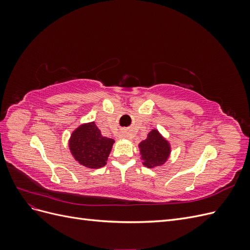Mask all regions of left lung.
<instances>
[{
  "label": "left lung",
  "instance_id": "left-lung-1",
  "mask_svg": "<svg viewBox=\"0 0 250 250\" xmlns=\"http://www.w3.org/2000/svg\"><path fill=\"white\" fill-rule=\"evenodd\" d=\"M144 165L148 168L163 165L170 154L169 143L162 138L157 130L150 131L148 138L140 144Z\"/></svg>",
  "mask_w": 250,
  "mask_h": 250
}]
</instances>
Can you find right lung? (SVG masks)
Masks as SVG:
<instances>
[{
	"label": "right lung",
	"instance_id": "obj_1",
	"mask_svg": "<svg viewBox=\"0 0 250 250\" xmlns=\"http://www.w3.org/2000/svg\"><path fill=\"white\" fill-rule=\"evenodd\" d=\"M112 139L103 137L95 122L81 125L70 139V149L75 160L87 168L98 169L106 165L113 145Z\"/></svg>",
	"mask_w": 250,
	"mask_h": 250
}]
</instances>
